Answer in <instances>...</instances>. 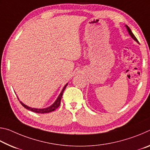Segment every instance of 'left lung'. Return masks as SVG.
Instances as JSON below:
<instances>
[{
	"label": "left lung",
	"instance_id": "8db88e82",
	"mask_svg": "<svg viewBox=\"0 0 150 150\" xmlns=\"http://www.w3.org/2000/svg\"><path fill=\"white\" fill-rule=\"evenodd\" d=\"M126 28H127V30H128V33H129V34H130V35H131V37L132 38H133L134 40H135V41H136L137 42H139L138 41V40H137V38H136L135 35H134L133 34V33L132 32V31H131V30H130V28H129L128 26H126Z\"/></svg>",
	"mask_w": 150,
	"mask_h": 150
}]
</instances>
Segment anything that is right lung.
<instances>
[{
  "label": "right lung",
  "instance_id": "1",
  "mask_svg": "<svg viewBox=\"0 0 150 150\" xmlns=\"http://www.w3.org/2000/svg\"><path fill=\"white\" fill-rule=\"evenodd\" d=\"M67 83L65 85V87H63V90L61 93L59 94V96H58V98H57V100L55 101V103L53 104L52 105H51L50 106L47 108H42V109H40V108H31V107H29V106H28L26 105H25L24 103H22L21 101H20V103H21V105L24 106V108H26V109L29 110H31L32 112H36V113H40V114H43V113H48V112H51L55 110V109H57L58 107H59V105H60V103H61V100H62V95H63V91H64L65 87H67ZM19 100V99H18Z\"/></svg>",
  "mask_w": 150,
  "mask_h": 150
}]
</instances>
